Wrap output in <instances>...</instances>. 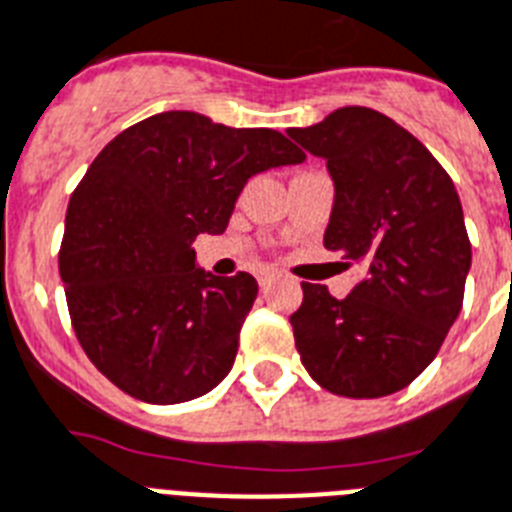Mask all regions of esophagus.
Instances as JSON below:
<instances>
[{
  "label": "esophagus",
  "instance_id": "obj_1",
  "mask_svg": "<svg viewBox=\"0 0 512 512\" xmlns=\"http://www.w3.org/2000/svg\"><path fill=\"white\" fill-rule=\"evenodd\" d=\"M257 281H260V286H270L273 284V281H276V273H270V270H265V273H260V276H257Z\"/></svg>",
  "mask_w": 512,
  "mask_h": 512
}]
</instances>
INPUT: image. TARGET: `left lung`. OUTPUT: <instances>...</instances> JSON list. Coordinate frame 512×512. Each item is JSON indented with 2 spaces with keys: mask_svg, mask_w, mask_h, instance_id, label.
I'll list each match as a JSON object with an SVG mask.
<instances>
[{
  "mask_svg": "<svg viewBox=\"0 0 512 512\" xmlns=\"http://www.w3.org/2000/svg\"><path fill=\"white\" fill-rule=\"evenodd\" d=\"M286 134L326 160V249L363 268L344 299L302 284L289 318L302 365L331 394L373 400L426 371L458 321L471 242L452 178L429 149L371 107H342Z\"/></svg>",
  "mask_w": 512,
  "mask_h": 512,
  "instance_id": "obj_1",
  "label": "left lung"
}]
</instances>
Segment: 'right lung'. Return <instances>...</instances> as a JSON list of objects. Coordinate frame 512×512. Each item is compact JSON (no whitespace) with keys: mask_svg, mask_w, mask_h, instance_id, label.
<instances>
[{"mask_svg":"<svg viewBox=\"0 0 512 512\" xmlns=\"http://www.w3.org/2000/svg\"><path fill=\"white\" fill-rule=\"evenodd\" d=\"M302 160L278 131L189 110L141 120L99 152L70 197L60 276L83 352L118 389L176 405L228 376L257 281L213 276L191 244L226 231L249 178Z\"/></svg>","mask_w":512,"mask_h":512,"instance_id":"1","label":"right lung"}]
</instances>
